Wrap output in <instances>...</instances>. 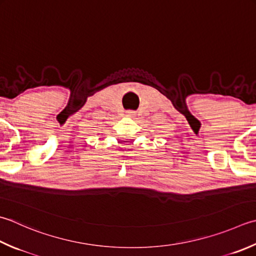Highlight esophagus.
<instances>
[{"instance_id":"1","label":"esophagus","mask_w":256,"mask_h":256,"mask_svg":"<svg viewBox=\"0 0 256 256\" xmlns=\"http://www.w3.org/2000/svg\"><path fill=\"white\" fill-rule=\"evenodd\" d=\"M126 115H128V116H130V118H133L134 115H135V113H134L133 111H128V112H126Z\"/></svg>"}]
</instances>
